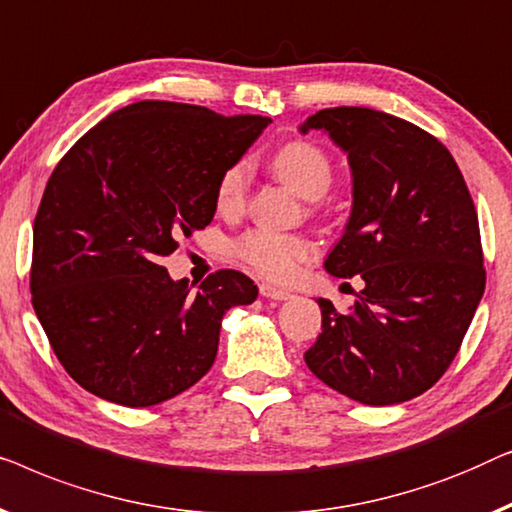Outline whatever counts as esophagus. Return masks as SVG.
I'll use <instances>...</instances> for the list:
<instances>
[{
    "label": "esophagus",
    "instance_id": "esophagus-1",
    "mask_svg": "<svg viewBox=\"0 0 512 512\" xmlns=\"http://www.w3.org/2000/svg\"><path fill=\"white\" fill-rule=\"evenodd\" d=\"M259 294H262V297H266V299H276V301H283V299H290L292 297V294L287 292V290H283V287H276V285H271V283L259 285Z\"/></svg>",
    "mask_w": 512,
    "mask_h": 512
}]
</instances>
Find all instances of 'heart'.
I'll list each match as a JSON object with an SVG mask.
<instances>
[{
    "mask_svg": "<svg viewBox=\"0 0 512 512\" xmlns=\"http://www.w3.org/2000/svg\"><path fill=\"white\" fill-rule=\"evenodd\" d=\"M271 171L299 197L320 199L331 190L336 167L329 153L318 143L306 139L287 141L271 157ZM250 192V164L239 160L222 171L215 183V208L222 215H236L246 208ZM229 253L269 280H287L294 276L299 264L311 259L315 246L301 234H283L273 229H248L232 241Z\"/></svg>",
    "mask_w": 512,
    "mask_h": 512,
    "instance_id": "heart-1",
    "label": "heart"
}]
</instances>
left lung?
Segmentation results:
<instances>
[{"label":"left lung","mask_w":512,"mask_h":512,"mask_svg":"<svg viewBox=\"0 0 512 512\" xmlns=\"http://www.w3.org/2000/svg\"><path fill=\"white\" fill-rule=\"evenodd\" d=\"M311 129H325L352 169V213L325 269L364 287L348 315L318 299L308 369L366 406L420 397L448 371L485 292L469 187L450 150L397 115L336 106L301 125Z\"/></svg>","instance_id":"1"}]
</instances>
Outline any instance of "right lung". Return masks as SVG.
Instances as JSON below:
<instances>
[{
  "label": "right lung",
  "mask_w": 512,
  "mask_h": 512,
  "mask_svg": "<svg viewBox=\"0 0 512 512\" xmlns=\"http://www.w3.org/2000/svg\"><path fill=\"white\" fill-rule=\"evenodd\" d=\"M271 118L136 102L57 162L34 218L30 290L50 348L106 401L155 406L215 362L222 315L253 304L246 273L220 269L194 292L160 264L215 213V183Z\"/></svg>",
  "instance_id": "add662e5"
}]
</instances>
